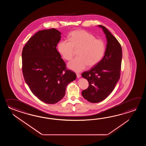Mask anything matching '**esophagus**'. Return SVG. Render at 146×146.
Listing matches in <instances>:
<instances>
[{
    "instance_id": "esophagus-1",
    "label": "esophagus",
    "mask_w": 146,
    "mask_h": 146,
    "mask_svg": "<svg viewBox=\"0 0 146 146\" xmlns=\"http://www.w3.org/2000/svg\"><path fill=\"white\" fill-rule=\"evenodd\" d=\"M76 75H77V77L78 78H79L81 77V74H79V73H77L76 74Z\"/></svg>"
}]
</instances>
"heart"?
<instances>
[{"mask_svg":"<svg viewBox=\"0 0 146 146\" xmlns=\"http://www.w3.org/2000/svg\"><path fill=\"white\" fill-rule=\"evenodd\" d=\"M69 40L61 41L58 46L60 54L66 60H69L74 56V49L79 57L72 59L68 64L69 68L76 72L84 70L88 65H96L102 59L106 52V44L101 39L84 30L72 31Z\"/></svg>","mask_w":146,"mask_h":146,"instance_id":"obj_1","label":"heart"}]
</instances>
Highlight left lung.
Listing matches in <instances>:
<instances>
[{
	"label": "left lung",
	"instance_id": "left-lung-1",
	"mask_svg": "<svg viewBox=\"0 0 146 146\" xmlns=\"http://www.w3.org/2000/svg\"><path fill=\"white\" fill-rule=\"evenodd\" d=\"M106 34L107 44L102 60L90 70L82 74L89 82V87L82 91V96L91 103H98L106 99L114 90L121 76L122 50L120 44L112 33L101 25Z\"/></svg>",
	"mask_w": 146,
	"mask_h": 146
}]
</instances>
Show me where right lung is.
<instances>
[{"label":"right lung","instance_id":"1","mask_svg":"<svg viewBox=\"0 0 146 146\" xmlns=\"http://www.w3.org/2000/svg\"><path fill=\"white\" fill-rule=\"evenodd\" d=\"M61 34L54 28L39 31L22 50L25 81L34 96L47 104H55L62 99L67 86L77 77L74 72L66 69L56 49Z\"/></svg>","mask_w":146,"mask_h":146}]
</instances>
